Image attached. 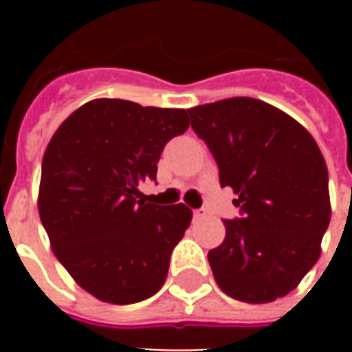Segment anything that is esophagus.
<instances>
[{"label": "esophagus", "mask_w": 352, "mask_h": 352, "mask_svg": "<svg viewBox=\"0 0 352 352\" xmlns=\"http://www.w3.org/2000/svg\"><path fill=\"white\" fill-rule=\"evenodd\" d=\"M206 214H208V211L204 210V208H199V210H194V219H195V220L204 219Z\"/></svg>", "instance_id": "34e87169"}]
</instances>
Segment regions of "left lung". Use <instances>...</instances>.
Instances as JSON below:
<instances>
[{"label": "left lung", "instance_id": "left-lung-1", "mask_svg": "<svg viewBox=\"0 0 352 352\" xmlns=\"http://www.w3.org/2000/svg\"><path fill=\"white\" fill-rule=\"evenodd\" d=\"M188 114L241 213L223 220L226 238L208 252L214 280L245 303L285 296L321 256L331 219L321 149L296 120L257 98L234 96Z\"/></svg>", "mask_w": 352, "mask_h": 352}]
</instances>
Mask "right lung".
Listing matches in <instances>:
<instances>
[{"instance_id": "add662e5", "label": "right lung", "mask_w": 352, "mask_h": 352, "mask_svg": "<svg viewBox=\"0 0 352 352\" xmlns=\"http://www.w3.org/2000/svg\"><path fill=\"white\" fill-rule=\"evenodd\" d=\"M190 125L185 109L96 98L60 125L42 160L38 213L52 252L96 300L130 305L153 296L173 248L190 226L183 203H144L164 146Z\"/></svg>"}]
</instances>
